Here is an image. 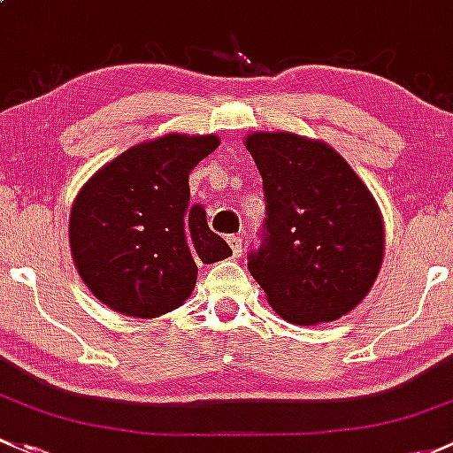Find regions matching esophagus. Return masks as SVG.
<instances>
[{"mask_svg":"<svg viewBox=\"0 0 453 453\" xmlns=\"http://www.w3.org/2000/svg\"><path fill=\"white\" fill-rule=\"evenodd\" d=\"M226 242H228V246H231V250H233V255H235V257H240V255L244 253V242H242V237L228 235Z\"/></svg>","mask_w":453,"mask_h":453,"instance_id":"esophagus-1","label":"esophagus"}]
</instances>
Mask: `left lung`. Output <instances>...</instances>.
I'll use <instances>...</instances> for the list:
<instances>
[{
    "label": "left lung",
    "instance_id": "left-lung-1",
    "mask_svg": "<svg viewBox=\"0 0 453 453\" xmlns=\"http://www.w3.org/2000/svg\"><path fill=\"white\" fill-rule=\"evenodd\" d=\"M246 148L264 180L265 220L249 270L281 319L329 323L349 314L375 283L384 225L375 198L323 142L253 133Z\"/></svg>",
    "mask_w": 453,
    "mask_h": 453
}]
</instances>
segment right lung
Instances as JSON below:
<instances>
[{"mask_svg":"<svg viewBox=\"0 0 453 453\" xmlns=\"http://www.w3.org/2000/svg\"><path fill=\"white\" fill-rule=\"evenodd\" d=\"M216 134L165 137L106 163L76 196L69 218L73 264L111 310L155 319L192 295L198 265L231 249L189 203V172L218 148Z\"/></svg>","mask_w":453,"mask_h":453,"instance_id":"obj_1","label":"right lung"}]
</instances>
